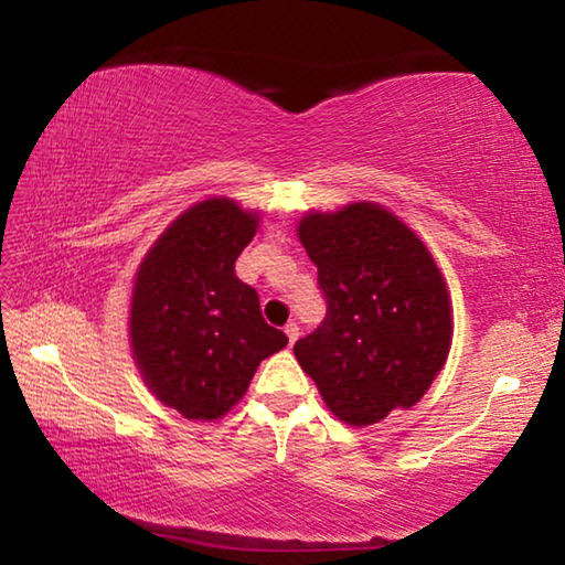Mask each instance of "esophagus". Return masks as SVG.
<instances>
[{
  "instance_id": "esophagus-1",
  "label": "esophagus",
  "mask_w": 565,
  "mask_h": 565,
  "mask_svg": "<svg viewBox=\"0 0 565 565\" xmlns=\"http://www.w3.org/2000/svg\"><path fill=\"white\" fill-rule=\"evenodd\" d=\"M286 337H289V343H296V339H299V323H294V321H289L286 323Z\"/></svg>"
}]
</instances>
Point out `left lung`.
Segmentation results:
<instances>
[{"mask_svg":"<svg viewBox=\"0 0 565 565\" xmlns=\"http://www.w3.org/2000/svg\"><path fill=\"white\" fill-rule=\"evenodd\" d=\"M296 232L329 309L294 353L323 404L349 426L416 406L454 337L451 299L431 252L374 202L309 212Z\"/></svg>","mask_w":565,"mask_h":565,"instance_id":"1","label":"left lung"}]
</instances>
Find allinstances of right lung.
<instances>
[{"mask_svg":"<svg viewBox=\"0 0 565 565\" xmlns=\"http://www.w3.org/2000/svg\"><path fill=\"white\" fill-rule=\"evenodd\" d=\"M259 214L212 196L179 214L134 276L129 341L145 384L189 420L222 418L289 339L262 317L234 264Z\"/></svg>","mask_w":565,"mask_h":565,"instance_id":"right-lung-1","label":"right lung"}]
</instances>
